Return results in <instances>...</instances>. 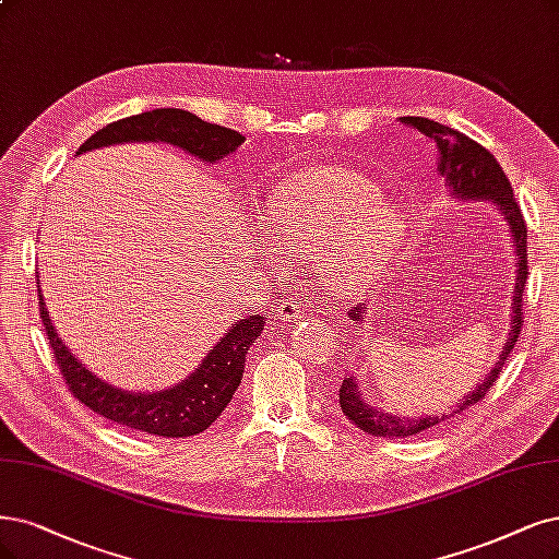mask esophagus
<instances>
[{
	"mask_svg": "<svg viewBox=\"0 0 559 559\" xmlns=\"http://www.w3.org/2000/svg\"><path fill=\"white\" fill-rule=\"evenodd\" d=\"M301 311H304V306L297 299H283L276 306V318L283 322H290V320L301 318Z\"/></svg>",
	"mask_w": 559,
	"mask_h": 559,
	"instance_id": "obj_1",
	"label": "esophagus"
}]
</instances>
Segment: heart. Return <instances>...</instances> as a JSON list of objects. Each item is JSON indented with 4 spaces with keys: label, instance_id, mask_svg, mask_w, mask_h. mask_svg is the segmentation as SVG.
<instances>
[{
    "label": "heart",
    "instance_id": "b5f03b06",
    "mask_svg": "<svg viewBox=\"0 0 559 559\" xmlns=\"http://www.w3.org/2000/svg\"><path fill=\"white\" fill-rule=\"evenodd\" d=\"M272 230L287 253L311 260L338 293L373 278L401 235V214L368 177L343 168L304 170L272 195Z\"/></svg>",
    "mask_w": 559,
    "mask_h": 559
}]
</instances>
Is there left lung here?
Wrapping results in <instances>:
<instances>
[{
    "instance_id": "1",
    "label": "left lung",
    "mask_w": 559,
    "mask_h": 559,
    "mask_svg": "<svg viewBox=\"0 0 559 559\" xmlns=\"http://www.w3.org/2000/svg\"><path fill=\"white\" fill-rule=\"evenodd\" d=\"M407 129H415L424 133L428 140L436 142L438 150V173L447 179V186L453 189V195L459 198H479V200H490L492 204L500 206V212L504 214L509 223V233L513 237V248L515 255H519V262H515V272H519V278H515V293H513V320H511V334L507 345L502 347L500 361H495V368L486 376V380L469 391V394L463 399V403L456 405V409L451 415L442 417H426V419H407V417H394V415H384V412H378L370 405L364 403L359 389L355 384V376L343 380L341 384V409L345 412V417L357 424L364 432H373V436L382 438H409V436H419L424 430L436 428L444 419L459 417L463 412H467L472 405H477L488 396L490 386L498 380L502 373V366L507 357L513 353V345L519 341V334L523 332V293H525V281H527V225L521 212V204L513 198V189L500 168L498 158H495L484 144L477 140L467 138L465 133L449 129L440 121H430L426 117H403L401 119ZM353 320H361V308L355 306L353 311L347 313Z\"/></svg>"
}]
</instances>
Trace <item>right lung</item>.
Here are the masks:
<instances>
[{"instance_id":"1","label":"right lung","mask_w":559,"mask_h":559,"mask_svg":"<svg viewBox=\"0 0 559 559\" xmlns=\"http://www.w3.org/2000/svg\"><path fill=\"white\" fill-rule=\"evenodd\" d=\"M133 140L170 142L206 163H216L218 158L233 154L243 142V135L218 127V123L202 121L186 110L160 108L108 123L87 142H82L78 154ZM38 306L52 357L71 394L103 419L158 438L198 436L221 417V412L230 403L241 382L248 347L255 343L264 326V318L260 316L246 318L221 338L189 380L165 391H156V394H129V391H119L100 382L69 353L48 318L40 290Z\"/></svg>"}]
</instances>
